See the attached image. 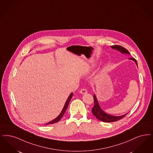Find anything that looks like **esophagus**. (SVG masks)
Instances as JSON below:
<instances>
[{
	"mask_svg": "<svg viewBox=\"0 0 153 153\" xmlns=\"http://www.w3.org/2000/svg\"><path fill=\"white\" fill-rule=\"evenodd\" d=\"M79 93H81V94H86V93H87L88 92H87V91L85 89H81L80 90V91H79Z\"/></svg>",
	"mask_w": 153,
	"mask_h": 153,
	"instance_id": "34e87169",
	"label": "esophagus"
}]
</instances>
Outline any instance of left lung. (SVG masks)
Instances as JSON below:
<instances>
[{"instance_id":"8db88e82","label":"left lung","mask_w":153,"mask_h":153,"mask_svg":"<svg viewBox=\"0 0 153 153\" xmlns=\"http://www.w3.org/2000/svg\"><path fill=\"white\" fill-rule=\"evenodd\" d=\"M111 48L112 49H116V50L119 51L120 52H121V53H123V54H128V55H130V53H129L127 49H125V48H123L122 46L115 45L111 46ZM129 59L134 61L135 63L136 64V65H137V66L138 67L137 62L136 60L135 59H134V58H130ZM93 98H94V104L93 108H92V113L98 120L102 121V122H115V121H118V120L122 119V118H123L125 116L128 114V113H126V114H125L123 115L120 116H113V115L105 113L104 110L101 109V108L100 107L96 94L93 95Z\"/></svg>"}]
</instances>
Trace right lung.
Wrapping results in <instances>:
<instances>
[{"mask_svg": "<svg viewBox=\"0 0 153 153\" xmlns=\"http://www.w3.org/2000/svg\"><path fill=\"white\" fill-rule=\"evenodd\" d=\"M73 95H74V93H71L70 94V95H69V97H68L67 100V101H66L65 103L64 104V107H63L62 109L61 110V113H60V114H59L58 116L56 118H55L54 120H53L52 121H50V122H48V123H45V125H51V124L55 123H56V122H59V121L61 120L62 117L63 116V115L64 114V113H65V111H66L67 109L68 106V105L69 104V102H70V101H71V98L72 97Z\"/></svg>", "mask_w": 153, "mask_h": 153, "instance_id": "right-lung-1", "label": "right lung"}]
</instances>
